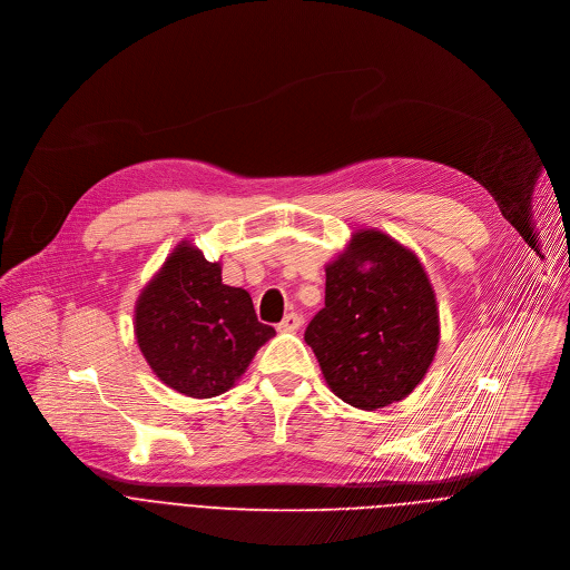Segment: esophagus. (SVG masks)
Listing matches in <instances>:
<instances>
[{"label": "esophagus", "mask_w": 570, "mask_h": 570, "mask_svg": "<svg viewBox=\"0 0 570 570\" xmlns=\"http://www.w3.org/2000/svg\"><path fill=\"white\" fill-rule=\"evenodd\" d=\"M301 323H303V318L296 312H289V314H285V318L276 327H278V332H294V330L301 327Z\"/></svg>", "instance_id": "obj_1"}]
</instances>
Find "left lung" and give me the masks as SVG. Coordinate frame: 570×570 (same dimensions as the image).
<instances>
[{"instance_id": "8db88e82", "label": "left lung", "mask_w": 570, "mask_h": 570, "mask_svg": "<svg viewBox=\"0 0 570 570\" xmlns=\"http://www.w3.org/2000/svg\"><path fill=\"white\" fill-rule=\"evenodd\" d=\"M305 343L345 403L376 410L407 396L439 343L434 292L416 256L381 232H358L325 269V307Z\"/></svg>"}]
</instances>
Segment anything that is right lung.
Masks as SVG:
<instances>
[{
    "instance_id": "add662e5",
    "label": "right lung",
    "mask_w": 570,
    "mask_h": 570,
    "mask_svg": "<svg viewBox=\"0 0 570 570\" xmlns=\"http://www.w3.org/2000/svg\"><path fill=\"white\" fill-rule=\"evenodd\" d=\"M249 294L223 285L220 265L180 245L136 307V338L151 370L174 390L209 399L229 390L274 336Z\"/></svg>"
}]
</instances>
